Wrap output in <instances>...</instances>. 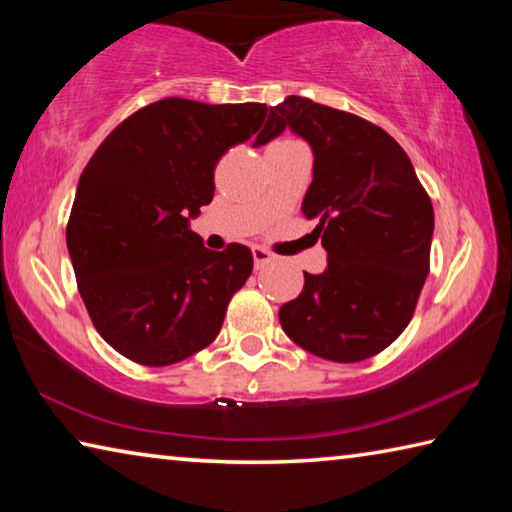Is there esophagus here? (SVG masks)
Here are the masks:
<instances>
[{
    "label": "esophagus",
    "instance_id": "34e87169",
    "mask_svg": "<svg viewBox=\"0 0 512 512\" xmlns=\"http://www.w3.org/2000/svg\"><path fill=\"white\" fill-rule=\"evenodd\" d=\"M253 259H255V266L262 268V266H266L268 262H271L273 253H268V250L262 248V246H253Z\"/></svg>",
    "mask_w": 512,
    "mask_h": 512
}]
</instances>
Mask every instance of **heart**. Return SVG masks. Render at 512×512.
<instances>
[{"mask_svg":"<svg viewBox=\"0 0 512 512\" xmlns=\"http://www.w3.org/2000/svg\"><path fill=\"white\" fill-rule=\"evenodd\" d=\"M284 142H291V140H284Z\"/></svg>","mask_w":512,"mask_h":512,"instance_id":"heart-1","label":"heart"}]
</instances>
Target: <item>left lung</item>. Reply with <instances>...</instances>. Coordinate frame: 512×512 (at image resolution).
Masks as SVG:
<instances>
[{
    "label": "left lung",
    "instance_id": "1",
    "mask_svg": "<svg viewBox=\"0 0 512 512\" xmlns=\"http://www.w3.org/2000/svg\"><path fill=\"white\" fill-rule=\"evenodd\" d=\"M268 121L314 151L302 214L316 221L327 268L280 307L293 343L354 363L386 350L411 323L429 273L433 205L409 155L384 128L352 112L289 97ZM264 140L257 137L255 146Z\"/></svg>",
    "mask_w": 512,
    "mask_h": 512
}]
</instances>
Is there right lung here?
I'll use <instances>...</instances> for the list:
<instances>
[{
  "label": "right lung",
  "instance_id": "1",
  "mask_svg": "<svg viewBox=\"0 0 512 512\" xmlns=\"http://www.w3.org/2000/svg\"><path fill=\"white\" fill-rule=\"evenodd\" d=\"M264 103L169 97L133 112L83 169L67 221V250L101 339L142 366H171L210 345L253 273V253L207 250L189 219L214 196L225 151L260 133Z\"/></svg>",
  "mask_w": 512,
  "mask_h": 512
}]
</instances>
